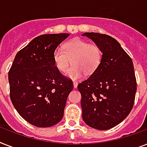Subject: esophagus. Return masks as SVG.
<instances>
[{
    "mask_svg": "<svg viewBox=\"0 0 147 147\" xmlns=\"http://www.w3.org/2000/svg\"><path fill=\"white\" fill-rule=\"evenodd\" d=\"M78 85V83L77 82H73V86L75 88H77Z\"/></svg>",
    "mask_w": 147,
    "mask_h": 147,
    "instance_id": "1",
    "label": "esophagus"
}]
</instances>
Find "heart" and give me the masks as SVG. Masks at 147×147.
I'll return each instance as SVG.
<instances>
[{
	"label": "heart",
	"mask_w": 147,
	"mask_h": 147,
	"mask_svg": "<svg viewBox=\"0 0 147 147\" xmlns=\"http://www.w3.org/2000/svg\"><path fill=\"white\" fill-rule=\"evenodd\" d=\"M102 58V50L94 43L80 38H76L65 43L62 49H56L53 53L54 65L63 72L70 64L72 65L65 72L66 76L71 79H78L84 73L92 74L98 68Z\"/></svg>",
	"instance_id": "1"
}]
</instances>
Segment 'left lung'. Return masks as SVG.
<instances>
[{"label":"left lung","instance_id":"8db88e82","mask_svg":"<svg viewBox=\"0 0 147 147\" xmlns=\"http://www.w3.org/2000/svg\"><path fill=\"white\" fill-rule=\"evenodd\" d=\"M102 50L98 69L79 83L82 118L89 127L108 130L130 114L134 104L137 80L133 61L114 38L85 33Z\"/></svg>","mask_w":147,"mask_h":147}]
</instances>
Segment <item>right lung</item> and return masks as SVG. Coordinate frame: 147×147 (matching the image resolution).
<instances>
[{"mask_svg": "<svg viewBox=\"0 0 147 147\" xmlns=\"http://www.w3.org/2000/svg\"><path fill=\"white\" fill-rule=\"evenodd\" d=\"M69 33L34 38L17 53L8 72L10 97L18 114L28 123L48 127L62 120L72 81L54 65L53 53Z\"/></svg>", "mask_w": 147, "mask_h": 147, "instance_id": "1", "label": "right lung"}]
</instances>
